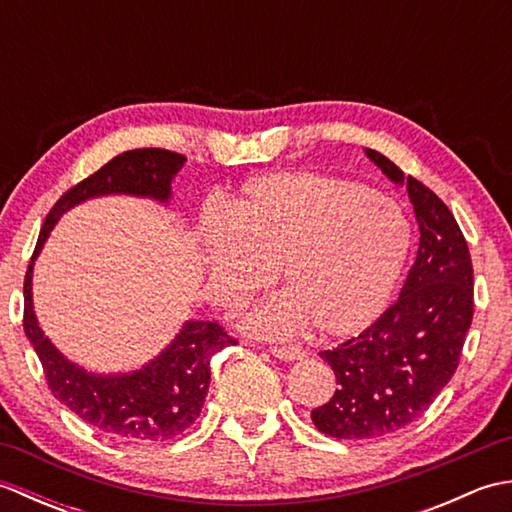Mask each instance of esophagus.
<instances>
[{
  "mask_svg": "<svg viewBox=\"0 0 512 512\" xmlns=\"http://www.w3.org/2000/svg\"><path fill=\"white\" fill-rule=\"evenodd\" d=\"M270 352H273V356L281 358V361H299V358L306 356V352L297 345H273Z\"/></svg>",
  "mask_w": 512,
  "mask_h": 512,
  "instance_id": "34e87169",
  "label": "esophagus"
}]
</instances>
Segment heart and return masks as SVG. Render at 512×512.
I'll list each match as a JSON object with an SVG mask.
<instances>
[{
    "label": "heart",
    "instance_id": "1",
    "mask_svg": "<svg viewBox=\"0 0 512 512\" xmlns=\"http://www.w3.org/2000/svg\"><path fill=\"white\" fill-rule=\"evenodd\" d=\"M231 226L206 235L215 299L246 301L277 270L284 299L259 308L250 325L317 339L365 332L389 306L411 250V226L396 202L363 184L317 173H273L244 184Z\"/></svg>",
    "mask_w": 512,
    "mask_h": 512
}]
</instances>
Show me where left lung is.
Returning <instances> with one entry per match:
<instances>
[{"mask_svg": "<svg viewBox=\"0 0 512 512\" xmlns=\"http://www.w3.org/2000/svg\"><path fill=\"white\" fill-rule=\"evenodd\" d=\"M385 176L405 184L420 228V246L398 301L354 339L319 356L336 389L312 409L321 433L376 440L420 418L449 385L473 321V266L466 239L436 193L394 162L365 149Z\"/></svg>", "mask_w": 512, "mask_h": 512, "instance_id": "8db88e82", "label": "left lung"}]
</instances>
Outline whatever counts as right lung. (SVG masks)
<instances>
[{
    "mask_svg": "<svg viewBox=\"0 0 512 512\" xmlns=\"http://www.w3.org/2000/svg\"><path fill=\"white\" fill-rule=\"evenodd\" d=\"M187 158L167 149H132L63 193L41 226L24 281V332L48 387L65 407L103 433L127 442L176 438L200 416L211 383V358L237 341L220 323L187 321L167 350L129 374H94L68 361L39 328L32 306V268L59 217L101 195H136L167 204L171 180Z\"/></svg>",
    "mask_w": 512,
    "mask_h": 512,
    "instance_id": "obj_1",
    "label": "right lung"
}]
</instances>
